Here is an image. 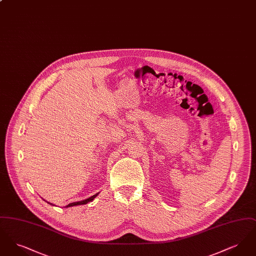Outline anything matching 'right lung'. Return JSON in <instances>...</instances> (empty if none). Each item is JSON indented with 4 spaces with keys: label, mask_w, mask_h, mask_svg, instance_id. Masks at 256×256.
Instances as JSON below:
<instances>
[{
    "label": "right lung",
    "mask_w": 256,
    "mask_h": 256,
    "mask_svg": "<svg viewBox=\"0 0 256 256\" xmlns=\"http://www.w3.org/2000/svg\"><path fill=\"white\" fill-rule=\"evenodd\" d=\"M98 195V193L97 194H95V195L91 196H89L88 198H86V200H80V202H71V204H69L68 206H66L65 207H71V206H82V204H88V202H92V200H94V198ZM49 204L50 206H54V204H50L49 202H47Z\"/></svg>",
    "instance_id": "add662e5"
}]
</instances>
